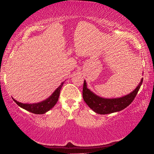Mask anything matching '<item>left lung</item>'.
Here are the masks:
<instances>
[{
    "instance_id": "obj_1",
    "label": "left lung",
    "mask_w": 154,
    "mask_h": 154,
    "mask_svg": "<svg viewBox=\"0 0 154 154\" xmlns=\"http://www.w3.org/2000/svg\"><path fill=\"white\" fill-rule=\"evenodd\" d=\"M143 83V79L137 87L130 94L117 98H103L98 96L87 88L85 80L84 81L82 96L85 102L93 111L99 114H108L117 112L128 107L135 99L140 88Z\"/></svg>"
}]
</instances>
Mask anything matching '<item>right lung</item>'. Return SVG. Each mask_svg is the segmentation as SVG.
<instances>
[{"mask_svg": "<svg viewBox=\"0 0 154 154\" xmlns=\"http://www.w3.org/2000/svg\"><path fill=\"white\" fill-rule=\"evenodd\" d=\"M63 82L61 83V85L58 87L57 89L55 91L53 94L51 95L49 98H48L46 100H43L41 102L36 103H22L20 102L17 101V100H13L16 102L17 105L19 106L22 109H25V110L29 111V112L33 113V114H43L47 112L50 109H52L53 107L56 105L57 103L58 100H59V97L60 95V92H61V89L62 88Z\"/></svg>", "mask_w": 154, "mask_h": 154, "instance_id": "right-lung-1", "label": "right lung"}]
</instances>
